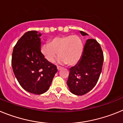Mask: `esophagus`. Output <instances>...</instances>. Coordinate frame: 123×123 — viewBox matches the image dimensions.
<instances>
[{
    "instance_id": "esophagus-1",
    "label": "esophagus",
    "mask_w": 123,
    "mask_h": 123,
    "mask_svg": "<svg viewBox=\"0 0 123 123\" xmlns=\"http://www.w3.org/2000/svg\"><path fill=\"white\" fill-rule=\"evenodd\" d=\"M62 67H60V66H57V69H58V70H60V69H62Z\"/></svg>"
}]
</instances>
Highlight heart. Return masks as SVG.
Returning <instances> with one entry per match:
<instances>
[{
	"instance_id": "obj_1",
	"label": "heart",
	"mask_w": 123,
	"mask_h": 123,
	"mask_svg": "<svg viewBox=\"0 0 123 123\" xmlns=\"http://www.w3.org/2000/svg\"><path fill=\"white\" fill-rule=\"evenodd\" d=\"M83 43L77 35L62 36L54 37L49 44L41 47V52L49 62H54L58 52V61L73 66L78 63L83 53Z\"/></svg>"
}]
</instances>
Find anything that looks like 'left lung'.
I'll list each match as a JSON object with an SVG mask.
<instances>
[{
    "label": "left lung",
    "mask_w": 123,
    "mask_h": 123,
    "mask_svg": "<svg viewBox=\"0 0 123 123\" xmlns=\"http://www.w3.org/2000/svg\"><path fill=\"white\" fill-rule=\"evenodd\" d=\"M82 36L87 35L81 31ZM104 54L100 44L95 39H87L78 63L69 69L67 84L73 94L82 95L93 89L102 72Z\"/></svg>",
    "instance_id": "obj_1"
}]
</instances>
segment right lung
Listing matches in <instances>:
<instances>
[{
  "instance_id": "1",
  "label": "right lung",
  "mask_w": 123,
  "mask_h": 123,
  "mask_svg": "<svg viewBox=\"0 0 123 123\" xmlns=\"http://www.w3.org/2000/svg\"><path fill=\"white\" fill-rule=\"evenodd\" d=\"M41 34L29 31L14 46L12 65L14 74L25 91L42 94L49 89L57 71L56 65L47 60L41 50Z\"/></svg>"
}]
</instances>
